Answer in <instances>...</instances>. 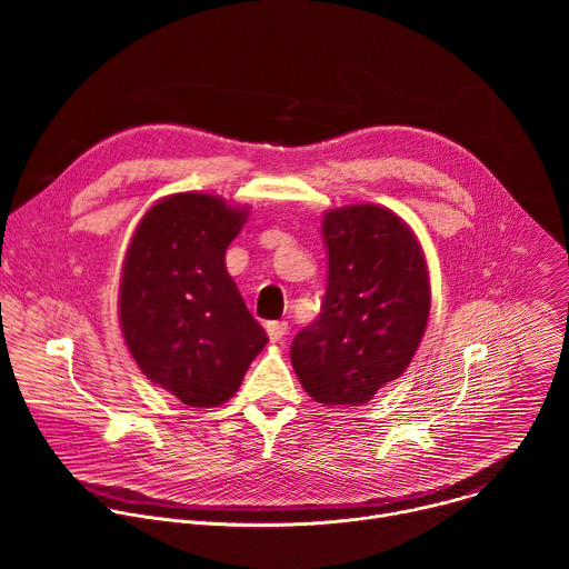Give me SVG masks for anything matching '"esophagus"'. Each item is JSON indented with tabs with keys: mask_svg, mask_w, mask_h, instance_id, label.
Segmentation results:
<instances>
[{
	"mask_svg": "<svg viewBox=\"0 0 569 569\" xmlns=\"http://www.w3.org/2000/svg\"><path fill=\"white\" fill-rule=\"evenodd\" d=\"M266 331H268L270 342H279L288 333V323L286 321H268Z\"/></svg>",
	"mask_w": 569,
	"mask_h": 569,
	"instance_id": "obj_1",
	"label": "esophagus"
}]
</instances>
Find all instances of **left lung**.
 Instances as JSON below:
<instances>
[{
	"label": "left lung",
	"instance_id": "1",
	"mask_svg": "<svg viewBox=\"0 0 569 569\" xmlns=\"http://www.w3.org/2000/svg\"><path fill=\"white\" fill-rule=\"evenodd\" d=\"M321 231L327 295L290 360L312 400L353 408L412 362L428 327L430 274L410 224L385 207L331 209Z\"/></svg>",
	"mask_w": 569,
	"mask_h": 569
}]
</instances>
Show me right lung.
<instances>
[{
    "label": "right lung",
    "mask_w": 569,
    "mask_h": 569,
    "mask_svg": "<svg viewBox=\"0 0 569 569\" xmlns=\"http://www.w3.org/2000/svg\"><path fill=\"white\" fill-rule=\"evenodd\" d=\"M250 216L209 193H176L139 220L119 286L121 333L143 376L189 408H216L268 345L224 268Z\"/></svg>",
    "instance_id": "add662e5"
}]
</instances>
